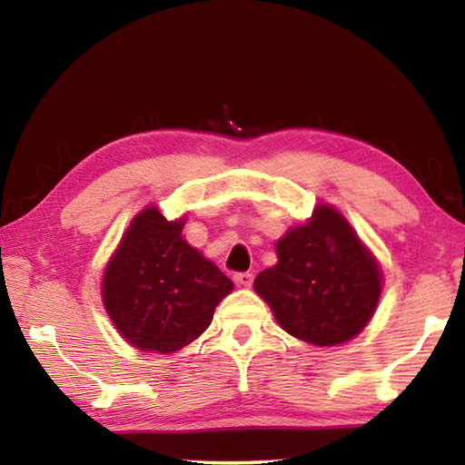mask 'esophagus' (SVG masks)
I'll list each match as a JSON object with an SVG mask.
<instances>
[{"instance_id":"34e87169","label":"esophagus","mask_w":465,"mask_h":465,"mask_svg":"<svg viewBox=\"0 0 465 465\" xmlns=\"http://www.w3.org/2000/svg\"><path fill=\"white\" fill-rule=\"evenodd\" d=\"M233 281H235V285H238V287H250L252 281H254V277H252L250 272H238L233 277Z\"/></svg>"}]
</instances>
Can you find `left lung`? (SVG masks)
Listing matches in <instances>:
<instances>
[{
    "instance_id": "1",
    "label": "left lung",
    "mask_w": 465,
    "mask_h": 465,
    "mask_svg": "<svg viewBox=\"0 0 465 465\" xmlns=\"http://www.w3.org/2000/svg\"><path fill=\"white\" fill-rule=\"evenodd\" d=\"M279 262L254 279L281 328L316 346L355 338L373 318L381 269L330 204H318L305 225L277 242Z\"/></svg>"
}]
</instances>
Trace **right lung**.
<instances>
[{
    "instance_id": "right-lung-1",
    "label": "right lung",
    "mask_w": 465,
    "mask_h": 465,
    "mask_svg": "<svg viewBox=\"0 0 465 465\" xmlns=\"http://www.w3.org/2000/svg\"><path fill=\"white\" fill-rule=\"evenodd\" d=\"M184 219L157 207L133 217L102 279V302L121 336L139 351L168 352L209 328L233 282L183 240Z\"/></svg>"
}]
</instances>
